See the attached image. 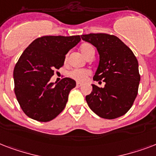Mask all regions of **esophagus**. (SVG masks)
Listing matches in <instances>:
<instances>
[{
	"instance_id": "obj_1",
	"label": "esophagus",
	"mask_w": 156,
	"mask_h": 156,
	"mask_svg": "<svg viewBox=\"0 0 156 156\" xmlns=\"http://www.w3.org/2000/svg\"><path fill=\"white\" fill-rule=\"evenodd\" d=\"M82 85H83V84H82V83H77V84H76V86H77L78 87H80Z\"/></svg>"
}]
</instances>
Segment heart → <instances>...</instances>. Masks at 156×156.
<instances>
[{
    "instance_id": "heart-1",
    "label": "heart",
    "mask_w": 156,
    "mask_h": 156,
    "mask_svg": "<svg viewBox=\"0 0 156 156\" xmlns=\"http://www.w3.org/2000/svg\"><path fill=\"white\" fill-rule=\"evenodd\" d=\"M81 52L84 55V56L87 58L88 56H90V54H95L94 48L90 44H84L81 46L80 48ZM90 72L87 69H73L69 73V76L71 78L74 79V80L78 81V82H84L87 79L88 76L90 75Z\"/></svg>"
}]
</instances>
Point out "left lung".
Returning a JSON list of instances; mask_svg holds the SVG:
<instances>
[{
  "label": "left lung",
  "instance_id": "obj_1",
  "mask_svg": "<svg viewBox=\"0 0 156 156\" xmlns=\"http://www.w3.org/2000/svg\"><path fill=\"white\" fill-rule=\"evenodd\" d=\"M81 37L97 48L100 62L93 79L105 83L104 87L92 84V91L86 96L88 106L102 118L123 116L138 95L140 82L138 60L130 48L115 35L98 33Z\"/></svg>",
  "mask_w": 156,
  "mask_h": 156
}]
</instances>
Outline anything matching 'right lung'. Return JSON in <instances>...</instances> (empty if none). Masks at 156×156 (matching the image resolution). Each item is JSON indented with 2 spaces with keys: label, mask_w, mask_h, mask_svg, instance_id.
<instances>
[{
  "label": "right lung",
  "mask_w": 156,
  "mask_h": 156,
  "mask_svg": "<svg viewBox=\"0 0 156 156\" xmlns=\"http://www.w3.org/2000/svg\"><path fill=\"white\" fill-rule=\"evenodd\" d=\"M79 35L43 36L28 46L13 69L14 93L24 113L41 122L52 121L63 111L76 82L64 78L50 83L66 55L80 42Z\"/></svg>",
  "instance_id": "add662e5"
}]
</instances>
